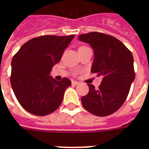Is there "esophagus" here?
I'll return each mask as SVG.
<instances>
[{
    "label": "esophagus",
    "instance_id": "esophagus-1",
    "mask_svg": "<svg viewBox=\"0 0 149 149\" xmlns=\"http://www.w3.org/2000/svg\"><path fill=\"white\" fill-rule=\"evenodd\" d=\"M80 84V83H79L78 81H72V84H73V85H77V84Z\"/></svg>",
    "mask_w": 149,
    "mask_h": 149
}]
</instances>
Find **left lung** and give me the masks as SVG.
Returning <instances> with one entry per match:
<instances>
[{
	"mask_svg": "<svg viewBox=\"0 0 149 149\" xmlns=\"http://www.w3.org/2000/svg\"><path fill=\"white\" fill-rule=\"evenodd\" d=\"M78 40L93 48L94 59L91 72L103 76L98 88L88 84V93L81 98L85 109L93 115L106 116L122 106L134 81L133 56L115 37L93 32L81 34Z\"/></svg>",
	"mask_w": 149,
	"mask_h": 149,
	"instance_id": "obj_1",
	"label": "left lung"
}]
</instances>
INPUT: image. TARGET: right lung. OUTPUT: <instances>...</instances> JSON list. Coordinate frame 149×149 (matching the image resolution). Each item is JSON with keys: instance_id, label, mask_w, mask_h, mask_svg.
Listing matches in <instances>:
<instances>
[{"instance_id": "1", "label": "right lung", "mask_w": 149, "mask_h": 149, "mask_svg": "<svg viewBox=\"0 0 149 149\" xmlns=\"http://www.w3.org/2000/svg\"><path fill=\"white\" fill-rule=\"evenodd\" d=\"M75 35H47L24 43L12 60L10 82L15 96L27 112L36 116L52 113L61 105L68 78L56 81L50 72L61 58Z\"/></svg>"}]
</instances>
